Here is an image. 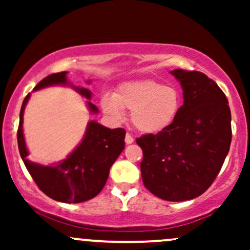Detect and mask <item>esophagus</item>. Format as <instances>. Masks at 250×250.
I'll return each instance as SVG.
<instances>
[{"instance_id":"esophagus-1","label":"esophagus","mask_w":250,"mask_h":250,"mask_svg":"<svg viewBox=\"0 0 250 250\" xmlns=\"http://www.w3.org/2000/svg\"><path fill=\"white\" fill-rule=\"evenodd\" d=\"M125 143H127V145H131V143L134 142V137L131 136V135L129 133H127V134H125Z\"/></svg>"}]
</instances>
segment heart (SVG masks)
Wrapping results in <instances>:
<instances>
[{
    "label": "heart",
    "mask_w": 250,
    "mask_h": 250,
    "mask_svg": "<svg viewBox=\"0 0 250 250\" xmlns=\"http://www.w3.org/2000/svg\"><path fill=\"white\" fill-rule=\"evenodd\" d=\"M101 108L114 122L125 120V110H130V120L137 130L157 134L168 128L181 108L180 91L174 85L154 80L125 82L114 93L101 97Z\"/></svg>",
    "instance_id": "b5f03b06"
}]
</instances>
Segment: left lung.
<instances>
[{
  "label": "left lung",
  "instance_id": "left-lung-1",
  "mask_svg": "<svg viewBox=\"0 0 250 250\" xmlns=\"http://www.w3.org/2000/svg\"><path fill=\"white\" fill-rule=\"evenodd\" d=\"M183 91L174 122L136 140L143 150L141 175L155 196L193 200L210 187L231 142V114L219 85L200 71L171 70Z\"/></svg>",
  "mask_w": 250,
  "mask_h": 250
}]
</instances>
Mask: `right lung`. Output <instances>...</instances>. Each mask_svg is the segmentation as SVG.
<instances>
[{"label":"right lung","instance_id":"right-lung-1","mask_svg":"<svg viewBox=\"0 0 250 250\" xmlns=\"http://www.w3.org/2000/svg\"><path fill=\"white\" fill-rule=\"evenodd\" d=\"M67 71L51 74L43 79L33 91L53 85L70 87L84 97L91 114L99 113V109L89 100L93 93L88 88L74 85L67 79ZM90 80L87 83L90 84ZM30 99L28 94L20 111V125L17 130L19 150L39 188L50 199L64 203H80L95 197L104 187L110 167L125 149V130L122 128L110 129L96 121H89L81 142L76 148L54 165H40L28 160L27 145L23 134V114Z\"/></svg>","mask_w":250,"mask_h":250}]
</instances>
